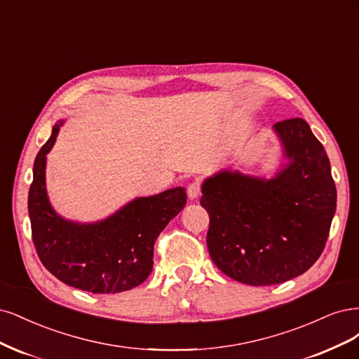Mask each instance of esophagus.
Masks as SVG:
<instances>
[{"label": "esophagus", "instance_id": "1", "mask_svg": "<svg viewBox=\"0 0 359 359\" xmlns=\"http://www.w3.org/2000/svg\"><path fill=\"white\" fill-rule=\"evenodd\" d=\"M201 194V189H200V184L198 183H191L188 187V196L191 200H196Z\"/></svg>", "mask_w": 359, "mask_h": 359}]
</instances>
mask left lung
<instances>
[{
	"instance_id": "8db88e82",
	"label": "left lung",
	"mask_w": 359,
	"mask_h": 359,
	"mask_svg": "<svg viewBox=\"0 0 359 359\" xmlns=\"http://www.w3.org/2000/svg\"><path fill=\"white\" fill-rule=\"evenodd\" d=\"M282 161L271 177L219 170L201 184L216 267L252 286L286 282L325 248L337 191L325 149L302 119L277 122Z\"/></svg>"
}]
</instances>
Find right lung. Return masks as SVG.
<instances>
[{
    "mask_svg": "<svg viewBox=\"0 0 359 359\" xmlns=\"http://www.w3.org/2000/svg\"><path fill=\"white\" fill-rule=\"evenodd\" d=\"M64 119L52 128L34 161L28 194L32 241L56 279L92 294H116L142 285L154 267V245L187 204L182 187L137 196L106 219L76 222L57 213L46 188V161Z\"/></svg>",
    "mask_w": 359,
    "mask_h": 359,
    "instance_id": "1",
    "label": "right lung"
}]
</instances>
